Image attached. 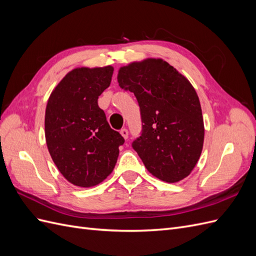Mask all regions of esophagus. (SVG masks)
<instances>
[{
  "instance_id": "obj_1",
  "label": "esophagus",
  "mask_w": 256,
  "mask_h": 256,
  "mask_svg": "<svg viewBox=\"0 0 256 256\" xmlns=\"http://www.w3.org/2000/svg\"><path fill=\"white\" fill-rule=\"evenodd\" d=\"M120 134L124 138H125V140H127V138H128V134H128V130H127L126 128L122 129V130H120Z\"/></svg>"
}]
</instances>
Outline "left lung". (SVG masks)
<instances>
[{"label":"left lung","instance_id":"8db88e82","mask_svg":"<svg viewBox=\"0 0 256 256\" xmlns=\"http://www.w3.org/2000/svg\"><path fill=\"white\" fill-rule=\"evenodd\" d=\"M118 85L132 92L141 111L142 134L134 150L150 174L166 182L187 177L204 144V120L194 88L162 58L120 68Z\"/></svg>","mask_w":256,"mask_h":256}]
</instances>
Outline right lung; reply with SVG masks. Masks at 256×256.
I'll return each instance as SVG.
<instances>
[{
    "label": "right lung",
    "instance_id": "obj_1",
    "mask_svg": "<svg viewBox=\"0 0 256 256\" xmlns=\"http://www.w3.org/2000/svg\"><path fill=\"white\" fill-rule=\"evenodd\" d=\"M113 70L111 65L74 68L48 99L44 115L48 150L60 174L78 187L104 182L125 142L98 106V97L110 86Z\"/></svg>",
    "mask_w": 256,
    "mask_h": 256
}]
</instances>
